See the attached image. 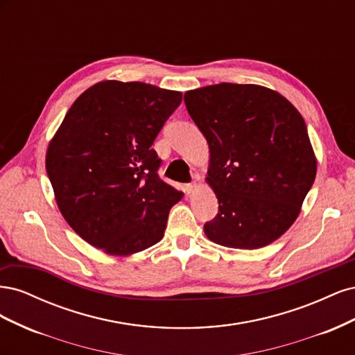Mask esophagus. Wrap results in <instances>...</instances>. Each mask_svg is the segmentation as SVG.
<instances>
[{
	"label": "esophagus",
	"instance_id": "34e87169",
	"mask_svg": "<svg viewBox=\"0 0 355 355\" xmlns=\"http://www.w3.org/2000/svg\"><path fill=\"white\" fill-rule=\"evenodd\" d=\"M198 188V185H197V182H192V184H188L187 187H185V191H187V194H192V192H196V189Z\"/></svg>",
	"mask_w": 355,
	"mask_h": 355
}]
</instances>
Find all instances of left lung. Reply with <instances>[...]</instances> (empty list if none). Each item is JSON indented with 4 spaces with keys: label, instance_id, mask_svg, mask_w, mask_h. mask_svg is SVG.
Listing matches in <instances>:
<instances>
[{
    "label": "left lung",
    "instance_id": "left-lung-1",
    "mask_svg": "<svg viewBox=\"0 0 355 355\" xmlns=\"http://www.w3.org/2000/svg\"><path fill=\"white\" fill-rule=\"evenodd\" d=\"M184 101L209 144L206 182L219 202L204 234L249 250L280 239L317 175L302 115L284 96L257 84L206 85L188 90Z\"/></svg>",
    "mask_w": 355,
    "mask_h": 355
}]
</instances>
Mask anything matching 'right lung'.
<instances>
[{
  "mask_svg": "<svg viewBox=\"0 0 355 355\" xmlns=\"http://www.w3.org/2000/svg\"><path fill=\"white\" fill-rule=\"evenodd\" d=\"M182 93L141 81L105 80L72 103L47 148L46 170L69 227L111 256L163 239L184 192L157 175L151 149Z\"/></svg>",
  "mask_w": 355,
  "mask_h": 355,
  "instance_id": "right-lung-1",
  "label": "right lung"
}]
</instances>
